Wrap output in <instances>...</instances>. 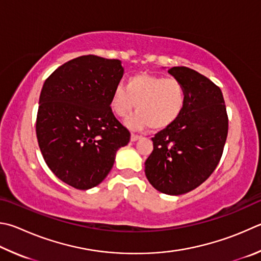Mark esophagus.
<instances>
[{
    "mask_svg": "<svg viewBox=\"0 0 261 261\" xmlns=\"http://www.w3.org/2000/svg\"><path fill=\"white\" fill-rule=\"evenodd\" d=\"M139 139H140L139 136H137V135H135V134L131 135V141H132V143H135V141L139 140Z\"/></svg>",
    "mask_w": 261,
    "mask_h": 261,
    "instance_id": "34e87169",
    "label": "esophagus"
}]
</instances>
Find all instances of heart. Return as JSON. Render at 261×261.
Instances as JSON below:
<instances>
[{
    "mask_svg": "<svg viewBox=\"0 0 261 261\" xmlns=\"http://www.w3.org/2000/svg\"><path fill=\"white\" fill-rule=\"evenodd\" d=\"M125 88L117 85L113 90L111 108L125 117L136 107L138 112L125 120L132 130H163L178 120L186 103V90L176 79L141 73L127 80Z\"/></svg>",
    "mask_w": 261,
    "mask_h": 261,
    "instance_id": "obj_1",
    "label": "heart"
}]
</instances>
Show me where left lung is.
<instances>
[{"label": "left lung", "mask_w": 261, "mask_h": 261, "mask_svg": "<svg viewBox=\"0 0 261 261\" xmlns=\"http://www.w3.org/2000/svg\"><path fill=\"white\" fill-rule=\"evenodd\" d=\"M168 72L184 84L186 103L178 120L151 138L154 149L145 162V174L159 192L181 195L215 171L228 134V117L221 90L204 75L184 66Z\"/></svg>", "instance_id": "left-lung-1"}]
</instances>
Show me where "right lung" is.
<instances>
[{"label": "right lung", "mask_w": 261, "mask_h": 261, "mask_svg": "<svg viewBox=\"0 0 261 261\" xmlns=\"http://www.w3.org/2000/svg\"><path fill=\"white\" fill-rule=\"evenodd\" d=\"M124 74L121 60L89 55L61 65L40 94L36 136L45 163L76 189L98 186L130 132L116 120L111 97Z\"/></svg>", "instance_id": "1"}]
</instances>
